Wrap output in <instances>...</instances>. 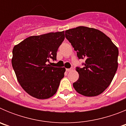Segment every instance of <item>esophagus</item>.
I'll return each mask as SVG.
<instances>
[{
  "label": "esophagus",
  "mask_w": 126,
  "mask_h": 126,
  "mask_svg": "<svg viewBox=\"0 0 126 126\" xmlns=\"http://www.w3.org/2000/svg\"><path fill=\"white\" fill-rule=\"evenodd\" d=\"M73 70V68H69V69H66V71H67V72H71V71H72Z\"/></svg>",
  "instance_id": "obj_1"
}]
</instances>
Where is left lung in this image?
<instances>
[{"label":"left lung","mask_w":126,"mask_h":126,"mask_svg":"<svg viewBox=\"0 0 126 126\" xmlns=\"http://www.w3.org/2000/svg\"><path fill=\"white\" fill-rule=\"evenodd\" d=\"M77 56L84 59L83 68L76 67L79 79L73 87L85 96H95L110 84L118 67V48L103 32L96 29L78 26L65 32Z\"/></svg>","instance_id":"left-lung-1"}]
</instances>
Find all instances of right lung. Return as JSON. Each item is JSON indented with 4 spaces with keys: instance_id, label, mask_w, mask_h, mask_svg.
I'll return each mask as SVG.
<instances>
[{
    "instance_id": "obj_1",
    "label": "right lung",
    "mask_w": 126,
    "mask_h": 126,
    "mask_svg": "<svg viewBox=\"0 0 126 126\" xmlns=\"http://www.w3.org/2000/svg\"><path fill=\"white\" fill-rule=\"evenodd\" d=\"M65 38L64 32L32 36L15 45L12 65L23 90L38 99H47L56 93L64 76V67L47 64L56 60L57 52Z\"/></svg>"
}]
</instances>
